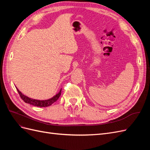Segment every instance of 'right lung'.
Returning a JSON list of instances; mask_svg holds the SVG:
<instances>
[{
  "label": "right lung",
  "instance_id": "obj_1",
  "mask_svg": "<svg viewBox=\"0 0 150 150\" xmlns=\"http://www.w3.org/2000/svg\"><path fill=\"white\" fill-rule=\"evenodd\" d=\"M16 89L17 90L18 93H19L21 98L25 103L32 104V105L38 106V107H47V106H51V104H52L54 102H56L57 100L61 94V89L59 92L57 93L56 95H54V96L51 98L46 99V100H38V99H32L28 96H26L25 95L22 94L17 88Z\"/></svg>",
  "mask_w": 150,
  "mask_h": 150
}]
</instances>
